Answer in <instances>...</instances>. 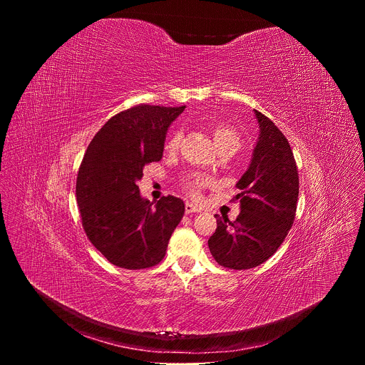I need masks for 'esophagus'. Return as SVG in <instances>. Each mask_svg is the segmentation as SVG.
<instances>
[{
	"label": "esophagus",
	"mask_w": 365,
	"mask_h": 365,
	"mask_svg": "<svg viewBox=\"0 0 365 365\" xmlns=\"http://www.w3.org/2000/svg\"><path fill=\"white\" fill-rule=\"evenodd\" d=\"M185 212H186V214H193V212H199V207H197V206H195L193 203H189V202H187V203L185 205Z\"/></svg>",
	"instance_id": "esophagus-1"
}]
</instances>
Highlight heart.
<instances>
[{
  "label": "heart",
  "mask_w": 365,
  "mask_h": 365,
  "mask_svg": "<svg viewBox=\"0 0 365 365\" xmlns=\"http://www.w3.org/2000/svg\"><path fill=\"white\" fill-rule=\"evenodd\" d=\"M214 141L217 144V147L220 148V151L222 150H232L235 151L238 147H240V143H241V138H240V134L238 131L228 123H218L215 127H214ZM180 141H182V133L179 130L173 131L172 135L169 137L168 143H166V150L168 151H176L180 145ZM212 180L210 178L206 176H202V175H189L183 179V189L186 190V193H189L192 197L197 199L200 197V190L211 185Z\"/></svg>",
  "instance_id": "obj_1"
}]
</instances>
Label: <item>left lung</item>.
I'll return each instance as SVG.
<instances>
[{"mask_svg":"<svg viewBox=\"0 0 365 365\" xmlns=\"http://www.w3.org/2000/svg\"><path fill=\"white\" fill-rule=\"evenodd\" d=\"M259 135L247 172L237 182L241 212L234 222L215 215L217 230L207 240L220 266L247 270L263 264L293 225L299 173L287 138L264 114L254 111Z\"/></svg>","mask_w":365,"mask_h":365,"instance_id":"1","label":"left lung"}]
</instances>
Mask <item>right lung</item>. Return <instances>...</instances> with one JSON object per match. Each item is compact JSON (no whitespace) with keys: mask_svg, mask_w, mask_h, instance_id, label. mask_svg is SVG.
I'll list each match as a JSON object with an SVG mask.
<instances>
[{"mask_svg":"<svg viewBox=\"0 0 365 365\" xmlns=\"http://www.w3.org/2000/svg\"><path fill=\"white\" fill-rule=\"evenodd\" d=\"M186 107L135 106L110 118L89 143L76 179L82 227L93 247L117 267L148 269L165 258L183 218L172 195L158 203L141 197L145 165L163 158L169 125Z\"/></svg>","mask_w":365,"mask_h":365,"instance_id":"1","label":"right lung"}]
</instances>
